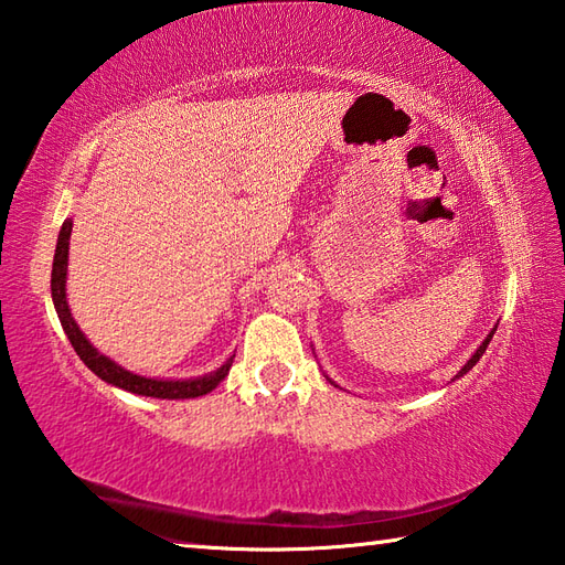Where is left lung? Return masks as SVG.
<instances>
[{
	"instance_id": "1",
	"label": "left lung",
	"mask_w": 565,
	"mask_h": 565,
	"mask_svg": "<svg viewBox=\"0 0 565 565\" xmlns=\"http://www.w3.org/2000/svg\"><path fill=\"white\" fill-rule=\"evenodd\" d=\"M495 329H498V326H493V329H491V333H488V335H486V338H483V341H481V345H479V348H476V350H473V355H471V358H469V360H467V362H463V367H461V370H459V372H457V374H455V380H459V377H463V374H467V372H469V370H471V367H473V365H476V362H479V360H481V355H483V353H486V348H488V343H491V338H493V333H495ZM311 350H315V348H311ZM323 377H326V380H329V382H331V384H333V386H338V384H335V382H333V380H331V377H329V374H326V372H323Z\"/></svg>"
}]
</instances>
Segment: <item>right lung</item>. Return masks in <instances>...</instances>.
<instances>
[{
  "label": "right lung",
  "instance_id": "add662e5",
  "mask_svg": "<svg viewBox=\"0 0 565 565\" xmlns=\"http://www.w3.org/2000/svg\"><path fill=\"white\" fill-rule=\"evenodd\" d=\"M70 236H72V217L65 220L62 230L57 234V246H55V258H53V275H50V292H53V305L57 311V319L65 329L72 348L77 350L82 362L89 367L96 377H102L106 384L118 386L122 392H130L137 396H152V398H195L205 396L215 388L224 377L230 374V367L234 362V355L222 362L217 370L207 374H200V377H185V380H171V377H145V374H137L132 370H125L118 365L116 360L108 355L98 353V348L89 338L84 335L79 323L74 321L70 305H67V266H70Z\"/></svg>",
  "mask_w": 565,
  "mask_h": 565
}]
</instances>
